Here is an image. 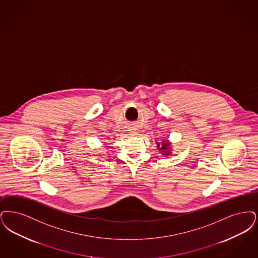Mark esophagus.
I'll use <instances>...</instances> for the list:
<instances>
[{
    "instance_id": "obj_1",
    "label": "esophagus",
    "mask_w": 258,
    "mask_h": 258,
    "mask_svg": "<svg viewBox=\"0 0 258 258\" xmlns=\"http://www.w3.org/2000/svg\"><path fill=\"white\" fill-rule=\"evenodd\" d=\"M129 131H130V134L132 135V136H136V135L138 134V129L135 126H131Z\"/></svg>"
}]
</instances>
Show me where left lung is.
I'll return each mask as SVG.
<instances>
[{
  "instance_id": "1",
  "label": "left lung",
  "mask_w": 258,
  "mask_h": 258,
  "mask_svg": "<svg viewBox=\"0 0 258 258\" xmlns=\"http://www.w3.org/2000/svg\"><path fill=\"white\" fill-rule=\"evenodd\" d=\"M158 149L163 153V155H169L170 154V144L168 143V141L164 140L162 141V145H160L159 143L157 144Z\"/></svg>"
}]
</instances>
